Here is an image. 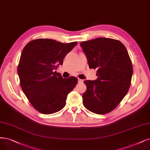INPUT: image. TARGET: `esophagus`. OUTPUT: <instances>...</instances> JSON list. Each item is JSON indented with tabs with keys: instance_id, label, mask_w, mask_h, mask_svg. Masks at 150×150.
<instances>
[{
	"instance_id": "1",
	"label": "esophagus",
	"mask_w": 150,
	"mask_h": 150,
	"mask_svg": "<svg viewBox=\"0 0 150 150\" xmlns=\"http://www.w3.org/2000/svg\"><path fill=\"white\" fill-rule=\"evenodd\" d=\"M83 82V80H82V79H79V78H78V82Z\"/></svg>"
}]
</instances>
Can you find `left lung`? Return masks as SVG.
<instances>
[{
    "label": "left lung",
    "instance_id": "1",
    "mask_svg": "<svg viewBox=\"0 0 150 150\" xmlns=\"http://www.w3.org/2000/svg\"><path fill=\"white\" fill-rule=\"evenodd\" d=\"M80 45L86 54L89 68L97 69L96 81L86 80L82 94L84 107L97 114H105L118 105L128 92L133 74L128 51L119 40L97 38Z\"/></svg>",
    "mask_w": 150,
    "mask_h": 150
}]
</instances>
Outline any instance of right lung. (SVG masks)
<instances>
[{"label": "right lung", "instance_id": "right-lung-1", "mask_svg": "<svg viewBox=\"0 0 150 150\" xmlns=\"http://www.w3.org/2000/svg\"><path fill=\"white\" fill-rule=\"evenodd\" d=\"M77 44L38 38L24 47L17 68L20 83L30 104L39 112L51 114L65 106L68 94L78 80L74 76L63 79L54 70L63 64L66 55Z\"/></svg>", "mask_w": 150, "mask_h": 150}]
</instances>
